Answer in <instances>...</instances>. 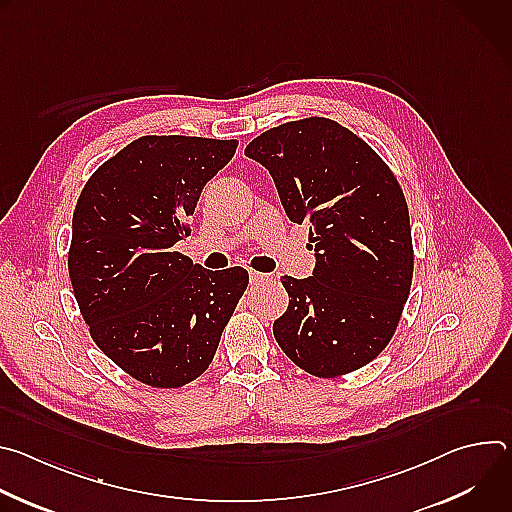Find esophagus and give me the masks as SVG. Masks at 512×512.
<instances>
[{
    "mask_svg": "<svg viewBox=\"0 0 512 512\" xmlns=\"http://www.w3.org/2000/svg\"><path fill=\"white\" fill-rule=\"evenodd\" d=\"M271 277L267 273H259V271H249V281L251 285H259V283H267Z\"/></svg>",
    "mask_w": 512,
    "mask_h": 512,
    "instance_id": "1",
    "label": "esophagus"
}]
</instances>
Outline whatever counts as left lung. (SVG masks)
<instances>
[{
    "instance_id": "8db88e82",
    "label": "left lung",
    "mask_w": 512,
    "mask_h": 512,
    "mask_svg": "<svg viewBox=\"0 0 512 512\" xmlns=\"http://www.w3.org/2000/svg\"><path fill=\"white\" fill-rule=\"evenodd\" d=\"M245 156L269 170L289 221H310L316 253L312 277H281L289 306L273 322L277 344L314 377L364 367L393 338L413 279L397 178L367 141L326 117L267 129Z\"/></svg>"
}]
</instances>
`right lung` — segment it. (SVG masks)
Wrapping results in <instances>:
<instances>
[{
	"mask_svg": "<svg viewBox=\"0 0 512 512\" xmlns=\"http://www.w3.org/2000/svg\"><path fill=\"white\" fill-rule=\"evenodd\" d=\"M237 139L143 135L85 184L68 275L95 344L135 381L178 389L214 358L249 273L208 271L174 245Z\"/></svg>",
	"mask_w": 512,
	"mask_h": 512,
	"instance_id": "obj_1",
	"label": "right lung"
}]
</instances>
